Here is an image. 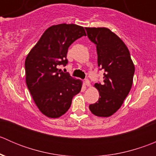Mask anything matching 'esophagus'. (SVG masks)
<instances>
[{
    "label": "esophagus",
    "mask_w": 156,
    "mask_h": 156,
    "mask_svg": "<svg viewBox=\"0 0 156 156\" xmlns=\"http://www.w3.org/2000/svg\"><path fill=\"white\" fill-rule=\"evenodd\" d=\"M84 84H85L87 87H90V82L89 80L86 79L85 81H84Z\"/></svg>",
    "instance_id": "1"
}]
</instances>
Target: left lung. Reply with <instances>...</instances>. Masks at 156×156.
<instances>
[{"label": "left lung", "instance_id": "left-lung-1", "mask_svg": "<svg viewBox=\"0 0 156 156\" xmlns=\"http://www.w3.org/2000/svg\"><path fill=\"white\" fill-rule=\"evenodd\" d=\"M90 40L97 46V62L104 71L103 83L94 84L99 100L89 106L98 117H109L122 106L128 95L134 74L130 52L122 39L107 28H85Z\"/></svg>", "mask_w": 156, "mask_h": 156}]
</instances>
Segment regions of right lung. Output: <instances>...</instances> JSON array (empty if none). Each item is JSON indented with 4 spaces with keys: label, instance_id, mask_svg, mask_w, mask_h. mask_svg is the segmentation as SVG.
Listing matches in <instances>:
<instances>
[{
    "label": "right lung",
    "instance_id": "right-lung-1",
    "mask_svg": "<svg viewBox=\"0 0 156 156\" xmlns=\"http://www.w3.org/2000/svg\"><path fill=\"white\" fill-rule=\"evenodd\" d=\"M82 36H86L82 26L66 23L52 26L26 56L28 89L38 109L47 117L56 119L65 114L74 96L81 91L82 81L58 67L66 65L69 47Z\"/></svg>",
    "mask_w": 156,
    "mask_h": 156
}]
</instances>
